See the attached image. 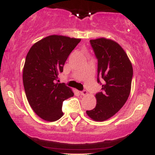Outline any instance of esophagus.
Listing matches in <instances>:
<instances>
[{
  "label": "esophagus",
  "mask_w": 155,
  "mask_h": 155,
  "mask_svg": "<svg viewBox=\"0 0 155 155\" xmlns=\"http://www.w3.org/2000/svg\"><path fill=\"white\" fill-rule=\"evenodd\" d=\"M80 94H81V95H83V96L87 95V90H82V91L80 92Z\"/></svg>",
  "instance_id": "34e87169"
}]
</instances>
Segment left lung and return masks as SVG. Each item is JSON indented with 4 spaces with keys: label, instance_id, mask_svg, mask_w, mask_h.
<instances>
[{
    "label": "left lung",
    "instance_id": "8db88e82",
    "mask_svg": "<svg viewBox=\"0 0 155 155\" xmlns=\"http://www.w3.org/2000/svg\"><path fill=\"white\" fill-rule=\"evenodd\" d=\"M97 60V82L101 92L96 93V106L87 111L93 120L103 122L121 109L130 95L133 66L124 49L111 39L101 38L90 41ZM103 79L101 84L100 78Z\"/></svg>",
    "mask_w": 155,
    "mask_h": 155
}]
</instances>
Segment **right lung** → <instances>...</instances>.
<instances>
[{"instance_id": "1", "label": "right lung", "mask_w": 155, "mask_h": 155, "mask_svg": "<svg viewBox=\"0 0 155 155\" xmlns=\"http://www.w3.org/2000/svg\"><path fill=\"white\" fill-rule=\"evenodd\" d=\"M81 39L63 35L46 37L32 46L23 68V85L30 106L43 120L54 122L63 117V102L74 92L59 81L58 74Z\"/></svg>"}]
</instances>
